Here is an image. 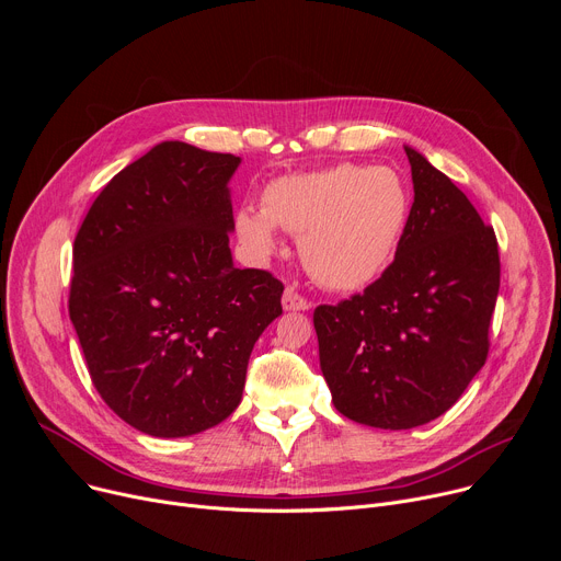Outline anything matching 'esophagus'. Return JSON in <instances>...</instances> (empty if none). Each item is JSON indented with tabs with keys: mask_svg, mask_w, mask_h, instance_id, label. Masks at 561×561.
<instances>
[{
	"mask_svg": "<svg viewBox=\"0 0 561 561\" xmlns=\"http://www.w3.org/2000/svg\"><path fill=\"white\" fill-rule=\"evenodd\" d=\"M282 305L286 311H305L309 309V300L302 296V293H298L296 286H286L284 296H282Z\"/></svg>",
	"mask_w": 561,
	"mask_h": 561,
	"instance_id": "34e87169",
	"label": "esophagus"
}]
</instances>
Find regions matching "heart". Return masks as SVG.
I'll use <instances>...</instances> for the list:
<instances>
[{
    "mask_svg": "<svg viewBox=\"0 0 561 561\" xmlns=\"http://www.w3.org/2000/svg\"><path fill=\"white\" fill-rule=\"evenodd\" d=\"M261 206L236 214V231L256 254L275 252L277 225L300 236V259L320 286L355 290L393 259L411 216V191L389 165L339 163L279 176L265 186Z\"/></svg>",
    "mask_w": 561,
    "mask_h": 561,
    "instance_id": "obj_1",
    "label": "heart"
}]
</instances>
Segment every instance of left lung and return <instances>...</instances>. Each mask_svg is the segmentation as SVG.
<instances>
[{
    "instance_id": "8db88e82",
    "label": "left lung",
    "mask_w": 561,
    "mask_h": 561,
    "mask_svg": "<svg viewBox=\"0 0 561 561\" xmlns=\"http://www.w3.org/2000/svg\"><path fill=\"white\" fill-rule=\"evenodd\" d=\"M404 152L414 204L396 259L364 293L313 311L334 407L381 430L425 425L461 398L486 362L500 288L493 227L423 154Z\"/></svg>"
}]
</instances>
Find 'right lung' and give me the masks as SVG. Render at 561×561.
Wrapping results in <instances>:
<instances>
[{
    "label": "right lung",
    "instance_id": "right-lung-1",
    "mask_svg": "<svg viewBox=\"0 0 561 561\" xmlns=\"http://www.w3.org/2000/svg\"><path fill=\"white\" fill-rule=\"evenodd\" d=\"M239 163L165 140L113 176L77 231L68 311L88 373L145 434L222 423L282 313L284 284L231 263L227 182Z\"/></svg>",
    "mask_w": 561,
    "mask_h": 561
}]
</instances>
